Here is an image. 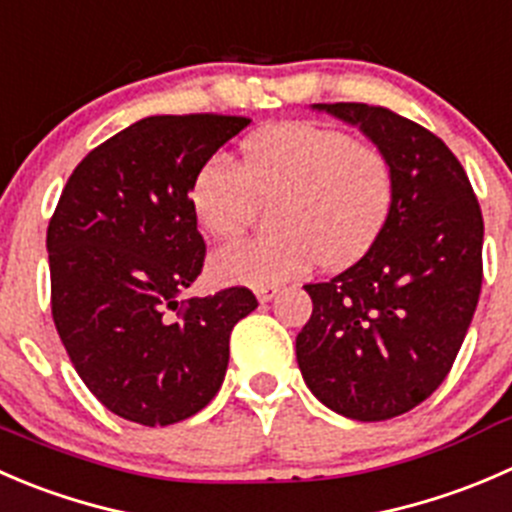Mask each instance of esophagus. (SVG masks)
Wrapping results in <instances>:
<instances>
[{
  "label": "esophagus",
  "instance_id": "1",
  "mask_svg": "<svg viewBox=\"0 0 512 512\" xmlns=\"http://www.w3.org/2000/svg\"><path fill=\"white\" fill-rule=\"evenodd\" d=\"M278 293V288L276 286H266V288H256V296H258V301L261 303H266V301H271L273 296H276Z\"/></svg>",
  "mask_w": 512,
  "mask_h": 512
}]
</instances>
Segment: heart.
I'll use <instances>...</instances> for the list:
<instances>
[{"mask_svg": "<svg viewBox=\"0 0 512 512\" xmlns=\"http://www.w3.org/2000/svg\"><path fill=\"white\" fill-rule=\"evenodd\" d=\"M396 166L386 149L336 126L293 121L249 136L234 164L206 161L189 184L196 224L211 239L239 236L256 204H271L273 234L214 254L216 278L276 286L318 261L346 268L376 246L396 206Z\"/></svg>", "mask_w": 512, "mask_h": 512, "instance_id": "heart-1", "label": "heart"}]
</instances>
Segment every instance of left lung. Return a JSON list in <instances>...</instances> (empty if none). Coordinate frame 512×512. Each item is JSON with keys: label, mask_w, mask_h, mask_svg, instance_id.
Returning <instances> with one entry per match:
<instances>
[{"label": "left lung", "mask_w": 512, "mask_h": 512, "mask_svg": "<svg viewBox=\"0 0 512 512\" xmlns=\"http://www.w3.org/2000/svg\"><path fill=\"white\" fill-rule=\"evenodd\" d=\"M386 149L398 194L371 251L306 283L296 336L303 381L331 411L388 421L421 406L453 368L483 286V214L468 174L426 126L358 101L316 104Z\"/></svg>", "instance_id": "left-lung-1"}]
</instances>
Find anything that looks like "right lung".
Segmentation results:
<instances>
[{
	"instance_id": "right-lung-1",
	"label": "right lung",
	"mask_w": 512,
	"mask_h": 512,
	"mask_svg": "<svg viewBox=\"0 0 512 512\" xmlns=\"http://www.w3.org/2000/svg\"><path fill=\"white\" fill-rule=\"evenodd\" d=\"M249 124L136 121L79 161L49 219L54 326L84 386L126 421L171 426L199 413L226 376L231 331L258 306L246 286L179 301L206 258L189 184Z\"/></svg>"
}]
</instances>
